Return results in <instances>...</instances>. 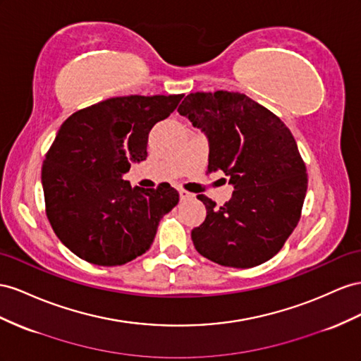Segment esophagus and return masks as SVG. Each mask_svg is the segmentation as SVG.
I'll use <instances>...</instances> for the list:
<instances>
[{"label": "esophagus", "instance_id": "1", "mask_svg": "<svg viewBox=\"0 0 361 361\" xmlns=\"http://www.w3.org/2000/svg\"><path fill=\"white\" fill-rule=\"evenodd\" d=\"M179 196H180V200H187V199L192 197V194L188 192V191H185V190H179Z\"/></svg>", "mask_w": 361, "mask_h": 361}]
</instances>
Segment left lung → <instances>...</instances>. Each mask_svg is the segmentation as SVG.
Segmentation results:
<instances>
[{"instance_id":"1","label":"left lung","mask_w":361,"mask_h":361,"mask_svg":"<svg viewBox=\"0 0 361 361\" xmlns=\"http://www.w3.org/2000/svg\"><path fill=\"white\" fill-rule=\"evenodd\" d=\"M178 112L209 140L208 173L221 170L233 185L223 207L197 199L207 219L191 231L194 247L220 266L250 269L284 246L300 219L307 169L279 116L240 92H194Z\"/></svg>"}]
</instances>
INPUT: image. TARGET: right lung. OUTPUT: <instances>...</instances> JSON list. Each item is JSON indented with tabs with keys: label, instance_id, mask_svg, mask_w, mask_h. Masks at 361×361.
I'll return each mask as SVG.
<instances>
[{
	"label": "right lung",
	"instance_id": "add662e5",
	"mask_svg": "<svg viewBox=\"0 0 361 361\" xmlns=\"http://www.w3.org/2000/svg\"><path fill=\"white\" fill-rule=\"evenodd\" d=\"M182 97H114L61 126L42 164V187L47 219L74 255L112 267L150 249L179 192L170 183L132 188L121 176L147 158L149 132Z\"/></svg>",
	"mask_w": 361,
	"mask_h": 361
}]
</instances>
